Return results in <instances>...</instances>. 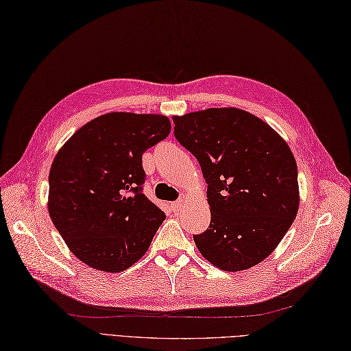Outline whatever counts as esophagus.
<instances>
[{"mask_svg": "<svg viewBox=\"0 0 351 351\" xmlns=\"http://www.w3.org/2000/svg\"><path fill=\"white\" fill-rule=\"evenodd\" d=\"M181 208H183V200H176V202L171 203V209H173L174 212L180 210Z\"/></svg>", "mask_w": 351, "mask_h": 351, "instance_id": "esophagus-1", "label": "esophagus"}]
</instances>
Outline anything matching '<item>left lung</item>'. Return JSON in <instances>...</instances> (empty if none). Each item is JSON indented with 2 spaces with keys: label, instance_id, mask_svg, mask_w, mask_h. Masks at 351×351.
<instances>
[{
  "label": "left lung",
  "instance_id": "1",
  "mask_svg": "<svg viewBox=\"0 0 351 351\" xmlns=\"http://www.w3.org/2000/svg\"><path fill=\"white\" fill-rule=\"evenodd\" d=\"M174 125L208 184L210 225L193 235L202 256L225 271L267 258L299 208L291 148L261 119L234 107L176 116Z\"/></svg>",
  "mask_w": 351,
  "mask_h": 351
}]
</instances>
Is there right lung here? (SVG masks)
I'll use <instances>...</instances> for the list:
<instances>
[{
	"label": "right lung",
	"instance_id": "right-lung-1",
	"mask_svg": "<svg viewBox=\"0 0 351 351\" xmlns=\"http://www.w3.org/2000/svg\"><path fill=\"white\" fill-rule=\"evenodd\" d=\"M170 130L161 114L107 113L56 154L47 208L69 250L90 267L119 273L147 252L165 213L142 191V154Z\"/></svg>",
	"mask_w": 351,
	"mask_h": 351
}]
</instances>
